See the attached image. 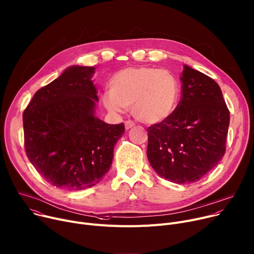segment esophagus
Wrapping results in <instances>:
<instances>
[{
  "label": "esophagus",
  "instance_id": "1",
  "mask_svg": "<svg viewBox=\"0 0 254 254\" xmlns=\"http://www.w3.org/2000/svg\"><path fill=\"white\" fill-rule=\"evenodd\" d=\"M134 126H135V123L132 122L131 120H128V121L125 122V128H126L127 130L130 129V128H132V127H134Z\"/></svg>",
  "mask_w": 254,
  "mask_h": 254
}]
</instances>
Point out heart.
<instances>
[{"label": "heart", "mask_w": 254, "mask_h": 254, "mask_svg": "<svg viewBox=\"0 0 254 254\" xmlns=\"http://www.w3.org/2000/svg\"><path fill=\"white\" fill-rule=\"evenodd\" d=\"M102 95L105 108L119 114L131 107L136 119L146 124L164 121L176 108L178 80L166 69L131 67L117 72Z\"/></svg>", "instance_id": "obj_1"}]
</instances>
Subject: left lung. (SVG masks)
<instances>
[{"label": "left lung", "mask_w": 254, "mask_h": 254, "mask_svg": "<svg viewBox=\"0 0 254 254\" xmlns=\"http://www.w3.org/2000/svg\"><path fill=\"white\" fill-rule=\"evenodd\" d=\"M181 100L164 121L147 128V159L162 178L187 184L202 179L226 152L230 113L219 84L184 65Z\"/></svg>", "instance_id": "1"}]
</instances>
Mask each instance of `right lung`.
I'll use <instances>...</instances> for the list:
<instances>
[{
  "label": "right lung",
  "instance_id": "add662e5",
  "mask_svg": "<svg viewBox=\"0 0 254 254\" xmlns=\"http://www.w3.org/2000/svg\"><path fill=\"white\" fill-rule=\"evenodd\" d=\"M93 67L72 66L38 89L23 113L27 158L50 184L83 190L99 183L125 132L94 116Z\"/></svg>",
  "mask_w": 254,
  "mask_h": 254
}]
</instances>
